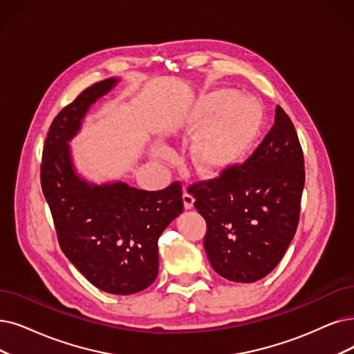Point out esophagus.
Returning <instances> with one entry per match:
<instances>
[{"label":"esophagus","mask_w":354,"mask_h":354,"mask_svg":"<svg viewBox=\"0 0 354 354\" xmlns=\"http://www.w3.org/2000/svg\"><path fill=\"white\" fill-rule=\"evenodd\" d=\"M183 202H185V207H186V209H192V207H193V203H194L193 196L189 194L187 192H185V193H183Z\"/></svg>","instance_id":"esophagus-1"}]
</instances>
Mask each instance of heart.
<instances>
[{"label": "heart", "mask_w": 354, "mask_h": 354, "mask_svg": "<svg viewBox=\"0 0 354 354\" xmlns=\"http://www.w3.org/2000/svg\"><path fill=\"white\" fill-rule=\"evenodd\" d=\"M214 109L217 110L215 113ZM212 112L214 116L211 118ZM261 123V109L251 97L218 90L199 98L180 115L173 129L190 133L205 125L194 142L193 162L199 171L215 174L245 157L260 135ZM155 152L161 158L169 157L164 147H157Z\"/></svg>", "instance_id": "obj_1"}]
</instances>
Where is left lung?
Returning <instances> with one entry per match:
<instances>
[{
	"label": "left lung",
	"instance_id": "8db88e82",
	"mask_svg": "<svg viewBox=\"0 0 354 354\" xmlns=\"http://www.w3.org/2000/svg\"><path fill=\"white\" fill-rule=\"evenodd\" d=\"M304 185L298 133L277 106L270 132L243 165L189 187L206 221V256L219 276L252 283L273 270L298 228Z\"/></svg>",
	"mask_w": 354,
	"mask_h": 354
}]
</instances>
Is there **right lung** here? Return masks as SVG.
Wrapping results in <instances>:
<instances>
[{
	"instance_id": "1",
	"label": "right lung",
	"mask_w": 354,
	"mask_h": 354,
	"mask_svg": "<svg viewBox=\"0 0 354 354\" xmlns=\"http://www.w3.org/2000/svg\"><path fill=\"white\" fill-rule=\"evenodd\" d=\"M118 82L107 78L94 84L53 119L40 183L68 260L100 290L132 295L157 279L158 238L183 212V193L177 181L147 192L123 181L94 185L77 173L69 140L88 109Z\"/></svg>"
}]
</instances>
